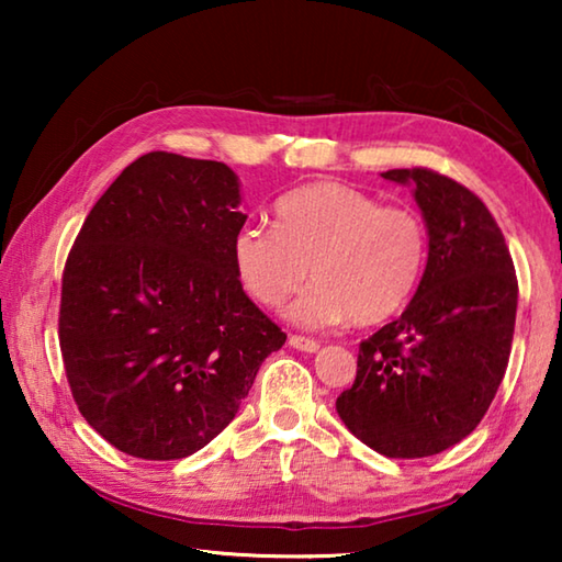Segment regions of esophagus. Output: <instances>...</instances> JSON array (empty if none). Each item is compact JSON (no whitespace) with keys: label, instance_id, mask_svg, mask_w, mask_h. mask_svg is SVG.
<instances>
[{"label":"esophagus","instance_id":"1","mask_svg":"<svg viewBox=\"0 0 562 562\" xmlns=\"http://www.w3.org/2000/svg\"><path fill=\"white\" fill-rule=\"evenodd\" d=\"M290 347L292 349H300V351H317L319 349V341L317 339H310V337H302V335H290Z\"/></svg>","mask_w":562,"mask_h":562}]
</instances>
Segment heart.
<instances>
[{
	"label": "heart",
	"mask_w": 562,
	"mask_h": 562,
	"mask_svg": "<svg viewBox=\"0 0 562 562\" xmlns=\"http://www.w3.org/2000/svg\"><path fill=\"white\" fill-rule=\"evenodd\" d=\"M271 227L245 225L233 265L245 292L280 307L307 278L288 317L307 329L355 319L379 325L414 297L429 258L426 225L412 207L382 205L345 183H312L274 203Z\"/></svg>",
	"instance_id": "obj_1"
}]
</instances>
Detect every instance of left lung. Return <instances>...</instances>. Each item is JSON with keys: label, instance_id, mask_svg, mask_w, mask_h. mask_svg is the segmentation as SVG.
Wrapping results in <instances>:
<instances>
[{"label": "left lung", "instance_id": "left-lung-1", "mask_svg": "<svg viewBox=\"0 0 562 562\" xmlns=\"http://www.w3.org/2000/svg\"><path fill=\"white\" fill-rule=\"evenodd\" d=\"M412 186L429 260L402 317L359 345L337 414L389 459H424L465 439L496 396L516 327L518 280L479 195L429 168L382 173Z\"/></svg>", "mask_w": 562, "mask_h": 562}]
</instances>
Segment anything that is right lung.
<instances>
[{
  "mask_svg": "<svg viewBox=\"0 0 562 562\" xmlns=\"http://www.w3.org/2000/svg\"><path fill=\"white\" fill-rule=\"evenodd\" d=\"M237 205L225 164L154 150L81 225L61 280L64 369L81 416L123 453L201 451L288 339L235 274Z\"/></svg>",
  "mask_w": 562,
  "mask_h": 562,
  "instance_id": "right-lung-1",
  "label": "right lung"
}]
</instances>
